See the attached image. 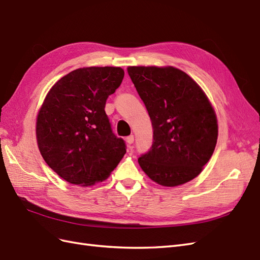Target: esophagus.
Returning <instances> with one entry per match:
<instances>
[{"instance_id":"1","label":"esophagus","mask_w":260,"mask_h":260,"mask_svg":"<svg viewBox=\"0 0 260 260\" xmlns=\"http://www.w3.org/2000/svg\"><path fill=\"white\" fill-rule=\"evenodd\" d=\"M125 141H127L129 148H131L133 142H135V137H133V136H129V137H127V139H125Z\"/></svg>"}]
</instances>
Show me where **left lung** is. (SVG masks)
I'll return each instance as SVG.
<instances>
[{
    "mask_svg": "<svg viewBox=\"0 0 260 260\" xmlns=\"http://www.w3.org/2000/svg\"><path fill=\"white\" fill-rule=\"evenodd\" d=\"M128 74L147 109L153 144L139 165L154 182L177 186L198 177L215 151L218 123L206 94L175 67L132 66Z\"/></svg>",
    "mask_w": 260,
    "mask_h": 260,
    "instance_id": "1",
    "label": "left lung"
}]
</instances>
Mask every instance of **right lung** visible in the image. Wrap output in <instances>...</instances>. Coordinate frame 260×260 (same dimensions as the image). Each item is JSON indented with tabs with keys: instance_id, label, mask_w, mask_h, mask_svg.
<instances>
[{
	"instance_id": "1",
	"label": "right lung",
	"mask_w": 260,
	"mask_h": 260,
	"mask_svg": "<svg viewBox=\"0 0 260 260\" xmlns=\"http://www.w3.org/2000/svg\"><path fill=\"white\" fill-rule=\"evenodd\" d=\"M124 76L120 67L76 69L55 83L37 118L45 162L67 182L88 186L108 178L125 154L105 113Z\"/></svg>"
}]
</instances>
